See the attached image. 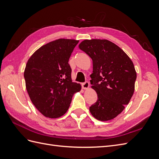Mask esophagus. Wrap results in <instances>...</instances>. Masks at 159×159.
Wrapping results in <instances>:
<instances>
[{"label":"esophagus","mask_w":159,"mask_h":159,"mask_svg":"<svg viewBox=\"0 0 159 159\" xmlns=\"http://www.w3.org/2000/svg\"><path fill=\"white\" fill-rule=\"evenodd\" d=\"M81 86H82V88L84 89H88L89 87V83L88 82V81H85L84 83H83L82 84H81Z\"/></svg>","instance_id":"1"}]
</instances>
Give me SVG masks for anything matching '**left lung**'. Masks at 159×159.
<instances>
[{
    "label": "left lung",
    "mask_w": 159,
    "mask_h": 159,
    "mask_svg": "<svg viewBox=\"0 0 159 159\" xmlns=\"http://www.w3.org/2000/svg\"><path fill=\"white\" fill-rule=\"evenodd\" d=\"M79 48L93 61L90 82L98 99L89 107L90 112L99 121L113 119L123 111L133 95L137 73L133 61L107 40H85Z\"/></svg>",
    "instance_id": "obj_1"
}]
</instances>
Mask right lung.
Segmentation results:
<instances>
[{"label": "right lung", "mask_w": 159, "mask_h": 159, "mask_svg": "<svg viewBox=\"0 0 159 159\" xmlns=\"http://www.w3.org/2000/svg\"><path fill=\"white\" fill-rule=\"evenodd\" d=\"M79 41L58 39L37 50L28 60L24 72L32 103L46 117L58 118L70 105L73 95L81 90L73 82L68 61Z\"/></svg>", "instance_id": "right-lung-1"}]
</instances>
